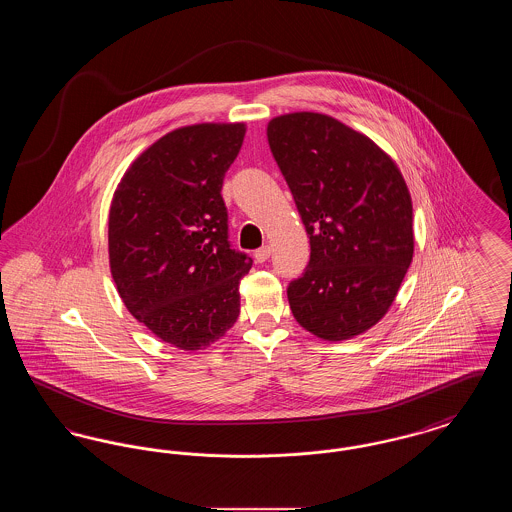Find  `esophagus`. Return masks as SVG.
<instances>
[{"instance_id": "esophagus-1", "label": "esophagus", "mask_w": 512, "mask_h": 512, "mask_svg": "<svg viewBox=\"0 0 512 512\" xmlns=\"http://www.w3.org/2000/svg\"><path fill=\"white\" fill-rule=\"evenodd\" d=\"M253 257H255V261H257V263H265L268 257H270V247H268V245L259 247V249L253 253Z\"/></svg>"}]
</instances>
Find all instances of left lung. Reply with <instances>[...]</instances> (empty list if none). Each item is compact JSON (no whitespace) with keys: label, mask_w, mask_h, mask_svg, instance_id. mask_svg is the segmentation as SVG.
Masks as SVG:
<instances>
[{"label":"left lung","mask_w":512,"mask_h":512,"mask_svg":"<svg viewBox=\"0 0 512 512\" xmlns=\"http://www.w3.org/2000/svg\"><path fill=\"white\" fill-rule=\"evenodd\" d=\"M268 146L311 242L290 282L295 320L328 341L363 334L390 309L413 261V203L390 157L320 113L268 122Z\"/></svg>","instance_id":"left-lung-1"}]
</instances>
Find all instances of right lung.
I'll list each match as a JSON object with an SVG mask.
<instances>
[{
	"instance_id": "add662e5",
	"label": "right lung",
	"mask_w": 512,
	"mask_h": 512,
	"mask_svg": "<svg viewBox=\"0 0 512 512\" xmlns=\"http://www.w3.org/2000/svg\"><path fill=\"white\" fill-rule=\"evenodd\" d=\"M245 126L194 124L169 132L122 176L109 211V263L142 324L184 351L205 349L240 315L251 257L228 240L220 195Z\"/></svg>"
}]
</instances>
